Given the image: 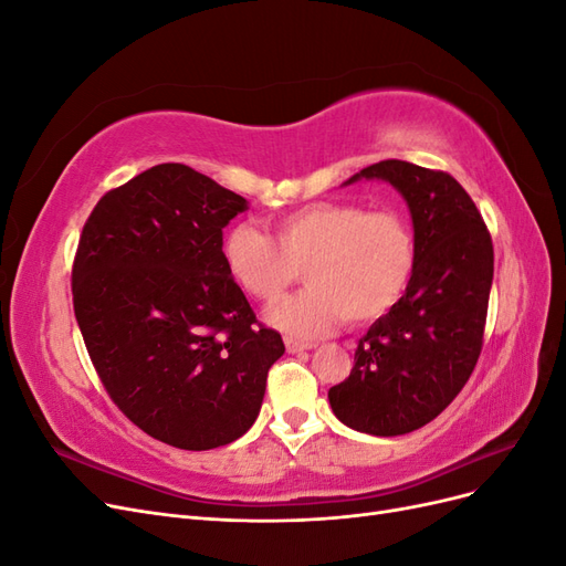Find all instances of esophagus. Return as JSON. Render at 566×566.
<instances>
[{
	"mask_svg": "<svg viewBox=\"0 0 566 566\" xmlns=\"http://www.w3.org/2000/svg\"><path fill=\"white\" fill-rule=\"evenodd\" d=\"M314 345H306V342H300V339H293V337H285V349L290 352V354H297V352H306V349H312Z\"/></svg>",
	"mask_w": 566,
	"mask_h": 566,
	"instance_id": "obj_1",
	"label": "esophagus"
}]
</instances>
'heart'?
Listing matches in <instances>:
<instances>
[{
  "label": "heart",
  "mask_w": 566,
  "mask_h": 566,
  "mask_svg": "<svg viewBox=\"0 0 566 566\" xmlns=\"http://www.w3.org/2000/svg\"><path fill=\"white\" fill-rule=\"evenodd\" d=\"M273 238L233 224L221 262L243 295L273 304L304 276L310 287L269 314L276 328L321 337L339 323L366 325L389 314L416 271V235L397 210L358 202H314L271 221Z\"/></svg>",
  "instance_id": "1"
}]
</instances>
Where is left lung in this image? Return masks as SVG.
Wrapping results in <instances>:
<instances>
[{
    "mask_svg": "<svg viewBox=\"0 0 566 566\" xmlns=\"http://www.w3.org/2000/svg\"><path fill=\"white\" fill-rule=\"evenodd\" d=\"M389 181L416 235L403 297L358 339L354 368L331 387L337 420L356 432L399 437L432 422L465 387L484 345L493 243L476 205L449 172L382 160L354 175Z\"/></svg>",
    "mask_w": 566,
    "mask_h": 566,
    "instance_id": "8db88e82",
    "label": "left lung"
}]
</instances>
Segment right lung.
Returning a JSON list of instances; mask_svg holds the SVG:
<instances>
[{
	"label": "right lung",
	"instance_id": "1",
	"mask_svg": "<svg viewBox=\"0 0 566 566\" xmlns=\"http://www.w3.org/2000/svg\"><path fill=\"white\" fill-rule=\"evenodd\" d=\"M248 200L165 163L113 188L82 229L75 318L115 406L184 451L243 437L285 352L221 262V229Z\"/></svg>",
	"mask_w": 566,
	"mask_h": 566
}]
</instances>
